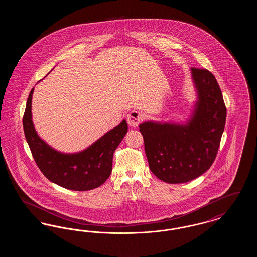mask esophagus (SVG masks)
I'll list each match as a JSON object with an SVG mask.
<instances>
[{"instance_id": "obj_1", "label": "esophagus", "mask_w": 257, "mask_h": 257, "mask_svg": "<svg viewBox=\"0 0 257 257\" xmlns=\"http://www.w3.org/2000/svg\"><path fill=\"white\" fill-rule=\"evenodd\" d=\"M143 119H144V115L138 110H132L127 115V122L131 127H137L143 121Z\"/></svg>"}]
</instances>
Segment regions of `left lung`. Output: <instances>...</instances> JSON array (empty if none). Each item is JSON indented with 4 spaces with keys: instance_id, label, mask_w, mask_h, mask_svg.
I'll list each match as a JSON object with an SVG mask.
<instances>
[{
    "instance_id": "8db88e82",
    "label": "left lung",
    "mask_w": 257,
    "mask_h": 257,
    "mask_svg": "<svg viewBox=\"0 0 257 257\" xmlns=\"http://www.w3.org/2000/svg\"><path fill=\"white\" fill-rule=\"evenodd\" d=\"M191 77L196 100L184 122L140 124L150 171L167 183L189 182L208 171L224 130L226 108L215 76L193 67Z\"/></svg>"
}]
</instances>
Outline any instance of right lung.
Returning a JSON list of instances; mask_svg holds the SVG:
<instances>
[{"mask_svg":"<svg viewBox=\"0 0 257 257\" xmlns=\"http://www.w3.org/2000/svg\"><path fill=\"white\" fill-rule=\"evenodd\" d=\"M35 87L31 90L26 105L23 127L27 143L37 167L51 182L72 191L95 189L110 177L112 156L128 131L125 119L110 129L84 150L65 153L43 141L33 122L32 99Z\"/></svg>","mask_w":257,"mask_h":257,"instance_id":"add662e5","label":"right lung"}]
</instances>
